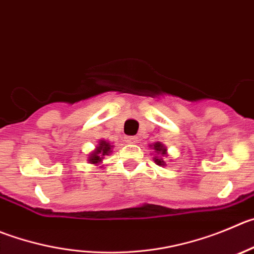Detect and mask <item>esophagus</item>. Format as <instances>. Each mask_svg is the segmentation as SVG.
<instances>
[{
    "label": "esophagus",
    "mask_w": 254,
    "mask_h": 254,
    "mask_svg": "<svg viewBox=\"0 0 254 254\" xmlns=\"http://www.w3.org/2000/svg\"><path fill=\"white\" fill-rule=\"evenodd\" d=\"M125 139H127V143H130V144H135V143H138V141H139L138 136H127Z\"/></svg>",
    "instance_id": "34e87169"
}]
</instances>
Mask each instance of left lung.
<instances>
[{
  "mask_svg": "<svg viewBox=\"0 0 254 254\" xmlns=\"http://www.w3.org/2000/svg\"><path fill=\"white\" fill-rule=\"evenodd\" d=\"M150 148L155 150V155H154V162H155V164L160 165V167L167 165L164 162V158L165 156H168L167 146H165L164 144L160 143V141H156V143L151 144Z\"/></svg>",
  "mask_w": 254,
  "mask_h": 254,
  "instance_id": "8db88e82",
  "label": "left lung"
}]
</instances>
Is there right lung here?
Instances as JSON below:
<instances>
[{
  "label": "right lung",
  "mask_w": 254,
  "mask_h": 254,
  "mask_svg": "<svg viewBox=\"0 0 254 254\" xmlns=\"http://www.w3.org/2000/svg\"><path fill=\"white\" fill-rule=\"evenodd\" d=\"M113 148L114 145H111L108 140L100 139L98 145L95 146L94 150L87 155V163L94 165H100L103 163L104 158L110 153H113ZM100 168H103V165H100Z\"/></svg>",
  "instance_id": "right-lung-1"
}]
</instances>
